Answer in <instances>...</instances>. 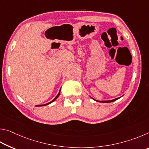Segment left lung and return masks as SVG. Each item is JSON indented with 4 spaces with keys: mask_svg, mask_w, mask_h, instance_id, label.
Wrapping results in <instances>:
<instances>
[{
    "mask_svg": "<svg viewBox=\"0 0 149 149\" xmlns=\"http://www.w3.org/2000/svg\"><path fill=\"white\" fill-rule=\"evenodd\" d=\"M118 99H120V98H117V99H115L112 100H108V101H98V102H111L115 101V100H118ZM96 101H97V100H96Z\"/></svg>",
    "mask_w": 149,
    "mask_h": 149,
    "instance_id": "1",
    "label": "left lung"
}]
</instances>
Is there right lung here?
I'll use <instances>...</instances> for the list:
<instances>
[{"label": "right lung", "mask_w": 149, "mask_h": 149, "mask_svg": "<svg viewBox=\"0 0 149 149\" xmlns=\"http://www.w3.org/2000/svg\"><path fill=\"white\" fill-rule=\"evenodd\" d=\"M60 92H59V93H58V95L56 96V97H55V98H54V99L53 100H52V101H51V102H49V103H47V104H43V105H38V106H37V107H40V106H45V105H48V104H50V103H51V102H53V101H54V100H56V99H57V98H58V96L60 95Z\"/></svg>", "instance_id": "add662e5"}]
</instances>
